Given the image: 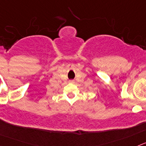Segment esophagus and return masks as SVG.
Masks as SVG:
<instances>
[{
  "instance_id": "obj_1",
  "label": "esophagus",
  "mask_w": 146,
  "mask_h": 146,
  "mask_svg": "<svg viewBox=\"0 0 146 146\" xmlns=\"http://www.w3.org/2000/svg\"><path fill=\"white\" fill-rule=\"evenodd\" d=\"M70 83H74V81H73V80H70Z\"/></svg>"
}]
</instances>
